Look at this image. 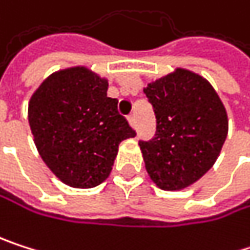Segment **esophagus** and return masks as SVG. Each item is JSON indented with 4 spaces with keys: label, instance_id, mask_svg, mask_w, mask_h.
Masks as SVG:
<instances>
[{
    "label": "esophagus",
    "instance_id": "obj_1",
    "mask_svg": "<svg viewBox=\"0 0 250 250\" xmlns=\"http://www.w3.org/2000/svg\"><path fill=\"white\" fill-rule=\"evenodd\" d=\"M127 120H129V124H130V126H132L133 129H136V123H138V121H136V117L132 114V115H129V118H127Z\"/></svg>",
    "mask_w": 250,
    "mask_h": 250
}]
</instances>
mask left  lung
Segmentation results:
<instances>
[{
    "label": "left lung",
    "instance_id": "1",
    "mask_svg": "<svg viewBox=\"0 0 250 250\" xmlns=\"http://www.w3.org/2000/svg\"><path fill=\"white\" fill-rule=\"evenodd\" d=\"M144 92L157 117L155 138L139 144L148 176L163 190L186 189L221 152L229 133L226 106L204 76L183 67L151 80Z\"/></svg>",
    "mask_w": 250,
    "mask_h": 250
}]
</instances>
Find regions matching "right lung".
Wrapping results in <instances>:
<instances>
[{"instance_id":"obj_1","label":"right lung","mask_w":250,"mask_h":250,"mask_svg":"<svg viewBox=\"0 0 250 250\" xmlns=\"http://www.w3.org/2000/svg\"><path fill=\"white\" fill-rule=\"evenodd\" d=\"M106 90V77L74 65L51 73L29 99L27 120L36 149L54 176L70 188L104 183L118 145L136 135Z\"/></svg>"}]
</instances>
